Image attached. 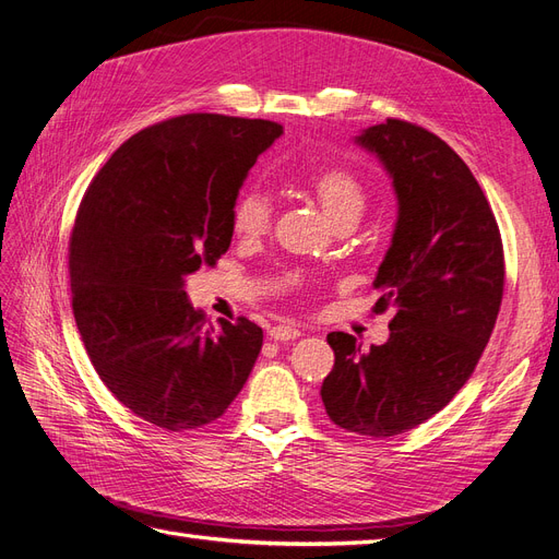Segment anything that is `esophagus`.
I'll list each match as a JSON object with an SVG mask.
<instances>
[{
	"instance_id": "esophagus-1",
	"label": "esophagus",
	"mask_w": 559,
	"mask_h": 559,
	"mask_svg": "<svg viewBox=\"0 0 559 559\" xmlns=\"http://www.w3.org/2000/svg\"><path fill=\"white\" fill-rule=\"evenodd\" d=\"M267 335L273 337L275 343H284V341H296V337L300 335V331L298 329H294V326H273L267 331Z\"/></svg>"
}]
</instances>
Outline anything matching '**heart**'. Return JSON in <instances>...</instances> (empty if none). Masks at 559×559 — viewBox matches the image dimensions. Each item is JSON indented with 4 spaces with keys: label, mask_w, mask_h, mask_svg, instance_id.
<instances>
[{
    "label": "heart",
    "mask_w": 559,
    "mask_h": 559,
    "mask_svg": "<svg viewBox=\"0 0 559 559\" xmlns=\"http://www.w3.org/2000/svg\"><path fill=\"white\" fill-rule=\"evenodd\" d=\"M310 191L314 193L321 212L326 214L333 226L345 222H359L366 210V191L361 181L341 167L319 170L310 179ZM273 205L270 198L259 189H247L235 200L233 207V230L240 238H259L270 226Z\"/></svg>",
    "instance_id": "1"
}]
</instances>
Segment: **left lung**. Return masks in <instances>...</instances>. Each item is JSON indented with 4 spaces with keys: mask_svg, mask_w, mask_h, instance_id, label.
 <instances>
[{
    "mask_svg": "<svg viewBox=\"0 0 559 559\" xmlns=\"http://www.w3.org/2000/svg\"><path fill=\"white\" fill-rule=\"evenodd\" d=\"M354 144L373 154L396 195L376 310L392 308L384 345L335 331L321 401L337 427L386 438L443 411L476 368L503 296V247L466 163L433 132L389 118Z\"/></svg>",
    "mask_w": 559,
    "mask_h": 559,
    "instance_id": "obj_1",
    "label": "left lung"
}]
</instances>
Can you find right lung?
Segmentation results:
<instances>
[{
    "label": "right lung",
    "instance_id": "right-lung-1",
    "mask_svg": "<svg viewBox=\"0 0 559 559\" xmlns=\"http://www.w3.org/2000/svg\"><path fill=\"white\" fill-rule=\"evenodd\" d=\"M282 126L186 114L114 151L81 200L70 240L72 308L109 392L167 431L226 413L257 361L263 331L195 310L186 277L228 251L233 207Z\"/></svg>",
    "mask_w": 559,
    "mask_h": 559
}]
</instances>
